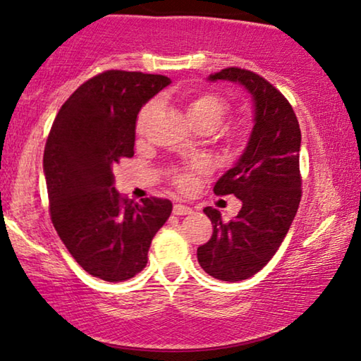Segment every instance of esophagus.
<instances>
[{
	"label": "esophagus",
	"mask_w": 361,
	"mask_h": 361,
	"mask_svg": "<svg viewBox=\"0 0 361 361\" xmlns=\"http://www.w3.org/2000/svg\"><path fill=\"white\" fill-rule=\"evenodd\" d=\"M172 212H174V215H189V214H192V209H190V207H187V205L176 204L174 209H172Z\"/></svg>",
	"instance_id": "obj_1"
}]
</instances>
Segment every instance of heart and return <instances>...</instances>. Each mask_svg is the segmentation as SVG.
Returning a JSON list of instances; mask_svg holds the SVG:
<instances>
[{"mask_svg":"<svg viewBox=\"0 0 361 361\" xmlns=\"http://www.w3.org/2000/svg\"><path fill=\"white\" fill-rule=\"evenodd\" d=\"M157 110V103L151 102L147 105L142 106V110L137 115L136 121V130L142 131L146 128L147 123ZM185 111L187 118H189L192 125L197 130H205V131H214L216 126L224 121V118L228 113V102L225 100L224 97L216 95V93L212 92H202V93H194L187 98L185 102ZM209 171V164L207 161H194L190 162L189 166L184 167V169L176 171V184L180 187L182 190H190L192 187L195 185L197 176L205 174Z\"/></svg>","mask_w":361,"mask_h":361,"instance_id":"obj_1","label":"heart"}]
</instances>
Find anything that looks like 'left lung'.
<instances>
[{
  "instance_id": "left-lung-1",
  "label": "left lung",
  "mask_w": 361,
  "mask_h": 361,
  "mask_svg": "<svg viewBox=\"0 0 361 361\" xmlns=\"http://www.w3.org/2000/svg\"><path fill=\"white\" fill-rule=\"evenodd\" d=\"M209 80L240 83L253 102L255 125L246 147L214 187L216 195L238 197L241 210L225 224L219 210L205 207L214 233L197 250L207 274L235 283L268 264L298 214L300 130L289 102L258 73L228 67Z\"/></svg>"
}]
</instances>
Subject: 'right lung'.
Listing matches in <instances>:
<instances>
[{
    "label": "right lung",
    "instance_id": "add662e5",
    "mask_svg": "<svg viewBox=\"0 0 361 361\" xmlns=\"http://www.w3.org/2000/svg\"><path fill=\"white\" fill-rule=\"evenodd\" d=\"M169 83L152 73L103 72L68 97L49 133L44 176L52 224L77 263L108 283L142 271L172 212L167 199H123L113 174L135 154L137 113Z\"/></svg>",
    "mask_w": 361,
    "mask_h": 361
}]
</instances>
